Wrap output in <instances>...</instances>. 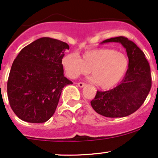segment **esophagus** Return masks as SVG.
Masks as SVG:
<instances>
[{"label":"esophagus","instance_id":"1","mask_svg":"<svg viewBox=\"0 0 158 158\" xmlns=\"http://www.w3.org/2000/svg\"><path fill=\"white\" fill-rule=\"evenodd\" d=\"M85 85H86V84H84V83H82V82H80V83H78V84H77V86H78L79 87H81V88L84 87Z\"/></svg>","mask_w":158,"mask_h":158}]
</instances>
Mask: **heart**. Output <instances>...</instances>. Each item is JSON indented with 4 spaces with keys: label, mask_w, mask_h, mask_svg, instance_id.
Masks as SVG:
<instances>
[{
    "label": "heart",
    "mask_w": 158,
    "mask_h": 158,
    "mask_svg": "<svg viewBox=\"0 0 158 158\" xmlns=\"http://www.w3.org/2000/svg\"><path fill=\"white\" fill-rule=\"evenodd\" d=\"M61 64L68 77L75 79L91 71L90 81L97 87L107 90L121 81L128 69L126 55L111 48H96L81 56L70 53L64 55Z\"/></svg>",
    "instance_id": "b5f03b06"
}]
</instances>
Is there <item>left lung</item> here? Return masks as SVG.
<instances>
[{
	"instance_id": "left-lung-1",
	"label": "left lung",
	"mask_w": 158,
	"mask_h": 158,
	"mask_svg": "<svg viewBox=\"0 0 158 158\" xmlns=\"http://www.w3.org/2000/svg\"><path fill=\"white\" fill-rule=\"evenodd\" d=\"M109 43H120L126 48L128 68L118 86L108 91H97L90 103L99 114L120 118L132 114L144 102L152 87L151 69L144 52L131 40L118 36L104 40L101 44Z\"/></svg>"
}]
</instances>
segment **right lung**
<instances>
[{"mask_svg":"<svg viewBox=\"0 0 158 158\" xmlns=\"http://www.w3.org/2000/svg\"><path fill=\"white\" fill-rule=\"evenodd\" d=\"M67 49L66 43L43 37L19 52L10 71L7 96L21 120L42 123L54 114L62 89L72 84L61 64Z\"/></svg>","mask_w":158,"mask_h":158,"instance_id":"add662e5","label":"right lung"}]
</instances>
